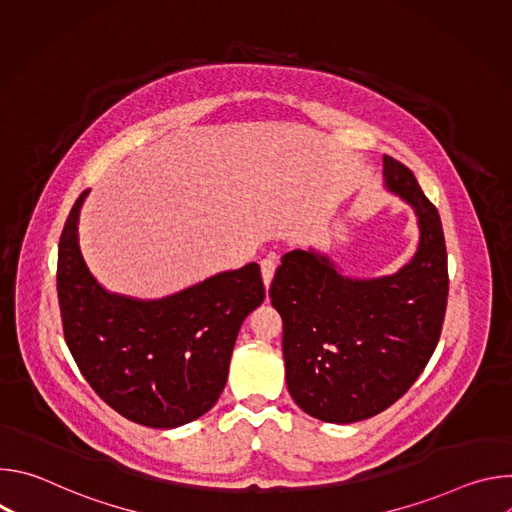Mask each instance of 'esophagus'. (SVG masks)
<instances>
[{
	"label": "esophagus",
	"mask_w": 512,
	"mask_h": 512,
	"mask_svg": "<svg viewBox=\"0 0 512 512\" xmlns=\"http://www.w3.org/2000/svg\"><path fill=\"white\" fill-rule=\"evenodd\" d=\"M275 267H277V261H275V257H271V255L261 261V275H263L265 287H269V283H271V279H273V273H275Z\"/></svg>",
	"instance_id": "1"
}]
</instances>
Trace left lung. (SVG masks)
I'll return each instance as SVG.
<instances>
[{"label": "left lung", "mask_w": 512, "mask_h": 512, "mask_svg": "<svg viewBox=\"0 0 512 512\" xmlns=\"http://www.w3.org/2000/svg\"><path fill=\"white\" fill-rule=\"evenodd\" d=\"M389 190L419 216V249L395 275L342 277L328 257L289 251L269 287L283 322L289 395L330 423L369 419L401 399L440 340L448 306V253L437 208L413 172L383 156Z\"/></svg>", "instance_id": "8db88e82"}]
</instances>
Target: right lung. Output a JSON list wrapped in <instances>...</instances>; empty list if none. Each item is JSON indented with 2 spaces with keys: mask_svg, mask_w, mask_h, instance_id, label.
Wrapping results in <instances>:
<instances>
[{
  "mask_svg": "<svg viewBox=\"0 0 512 512\" xmlns=\"http://www.w3.org/2000/svg\"><path fill=\"white\" fill-rule=\"evenodd\" d=\"M85 194L72 204L58 243L66 346L93 391L129 421L156 429L194 421L221 397L239 328L265 300L259 265L218 273L156 302L109 294L79 249Z\"/></svg>",
  "mask_w": 512,
  "mask_h": 512,
  "instance_id": "add662e5",
  "label": "right lung"
}]
</instances>
